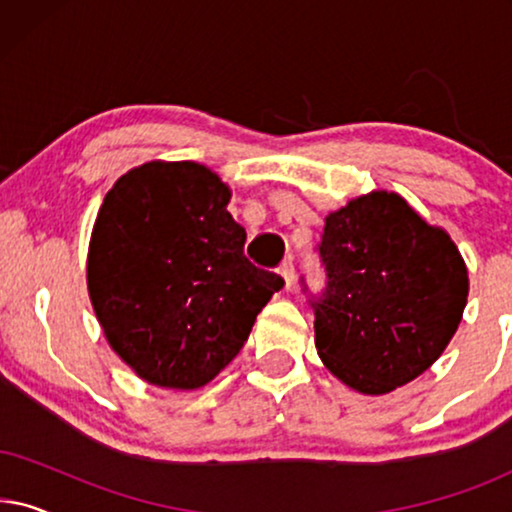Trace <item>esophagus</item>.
Listing matches in <instances>:
<instances>
[{"mask_svg":"<svg viewBox=\"0 0 512 512\" xmlns=\"http://www.w3.org/2000/svg\"><path fill=\"white\" fill-rule=\"evenodd\" d=\"M279 275L284 279V289L291 291L293 289V282H296V272H293V263L291 261H284L282 268H279Z\"/></svg>","mask_w":512,"mask_h":512,"instance_id":"34e87169","label":"esophagus"}]
</instances>
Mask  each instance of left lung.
<instances>
[{
    "label": "left lung",
    "instance_id": "obj_1",
    "mask_svg": "<svg viewBox=\"0 0 512 512\" xmlns=\"http://www.w3.org/2000/svg\"><path fill=\"white\" fill-rule=\"evenodd\" d=\"M324 221L317 354L359 394H389L429 370L457 333L468 300L464 256L394 191L359 195Z\"/></svg>",
    "mask_w": 512,
    "mask_h": 512
}]
</instances>
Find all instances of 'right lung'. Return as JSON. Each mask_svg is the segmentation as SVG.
Segmentation results:
<instances>
[{
	"label": "right lung",
	"instance_id": "add662e5",
	"mask_svg": "<svg viewBox=\"0 0 512 512\" xmlns=\"http://www.w3.org/2000/svg\"><path fill=\"white\" fill-rule=\"evenodd\" d=\"M228 184L193 160L132 167L104 195L86 282L109 347L153 387H205L284 286L244 256Z\"/></svg>",
	"mask_w": 512,
	"mask_h": 512
}]
</instances>
